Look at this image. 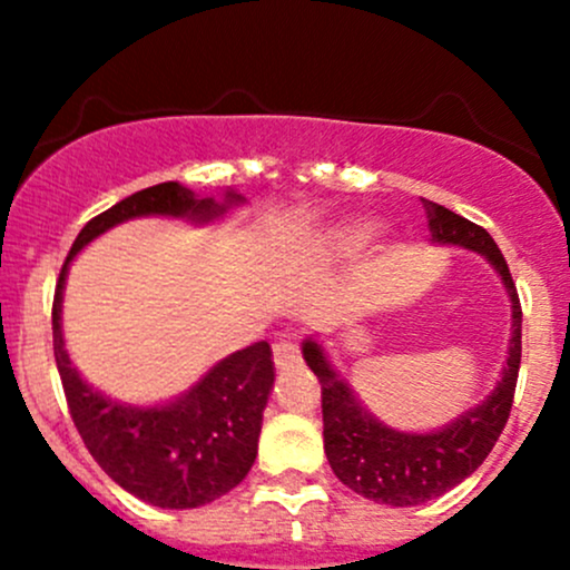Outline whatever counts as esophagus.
Here are the masks:
<instances>
[{"instance_id":"obj_1","label":"esophagus","mask_w":570,"mask_h":570,"mask_svg":"<svg viewBox=\"0 0 570 570\" xmlns=\"http://www.w3.org/2000/svg\"><path fill=\"white\" fill-rule=\"evenodd\" d=\"M273 362H276V367L281 372H289L303 364V356H299L297 345L289 343V340H281V343L273 345Z\"/></svg>"}]
</instances>
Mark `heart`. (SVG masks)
<instances>
[{"mask_svg":"<svg viewBox=\"0 0 570 570\" xmlns=\"http://www.w3.org/2000/svg\"><path fill=\"white\" fill-rule=\"evenodd\" d=\"M377 225L372 219H348L343 225L332 227L330 233L324 235V246L330 252H340V254H351L364 248L375 235Z\"/></svg>","mask_w":570,"mask_h":570,"instance_id":"obj_1","label":"heart"}]
</instances>
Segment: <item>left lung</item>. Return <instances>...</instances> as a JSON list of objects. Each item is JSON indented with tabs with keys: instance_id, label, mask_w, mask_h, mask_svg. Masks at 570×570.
I'll list each match as a JSON object with an SVG mask.
<instances>
[{
	"instance_id": "8db88e82",
	"label": "left lung",
	"mask_w": 570,
	"mask_h": 570,
	"mask_svg": "<svg viewBox=\"0 0 570 570\" xmlns=\"http://www.w3.org/2000/svg\"><path fill=\"white\" fill-rule=\"evenodd\" d=\"M423 208L429 217L431 244L458 246L485 257L509 294L512 340L495 389L480 404L463 410L440 429H391L364 407L351 383L332 367L316 337H307L303 343L305 364L322 383L324 453L332 472L353 493L389 507H417L440 499L480 469L507 426L522 353L520 297L495 240L480 225L458 217L440 203L423 200Z\"/></svg>"
}]
</instances>
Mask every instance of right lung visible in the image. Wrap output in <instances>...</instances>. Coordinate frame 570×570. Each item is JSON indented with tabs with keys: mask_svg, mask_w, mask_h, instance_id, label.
<instances>
[{
	"mask_svg": "<svg viewBox=\"0 0 570 570\" xmlns=\"http://www.w3.org/2000/svg\"><path fill=\"white\" fill-rule=\"evenodd\" d=\"M246 198H200L179 181L139 189L82 227L71 244L53 299V351L63 394L85 448L122 490L160 509H198L244 482L257 458L267 396L276 381L273 351L254 343L235 351L181 391L158 404L107 396L80 375L63 343V289L69 265L90 240L122 222L171 217L212 225Z\"/></svg>",
	"mask_w": 570,
	"mask_h": 570,
	"instance_id": "add662e5",
	"label": "right lung"
}]
</instances>
